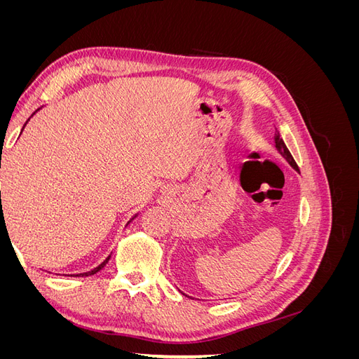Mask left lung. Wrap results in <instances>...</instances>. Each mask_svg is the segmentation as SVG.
Returning <instances> with one entry per match:
<instances>
[{
	"label": "left lung",
	"instance_id": "1",
	"mask_svg": "<svg viewBox=\"0 0 359 359\" xmlns=\"http://www.w3.org/2000/svg\"><path fill=\"white\" fill-rule=\"evenodd\" d=\"M274 140H276V148H277L278 153H280L281 156H283V157L286 158V161L289 163V165H290L293 169H295V170H298V172H299V168H298V165H297V161L293 160V157H292V154H290V151L287 149L286 144L283 142V139L280 137V133H278V132H276Z\"/></svg>",
	"mask_w": 359,
	"mask_h": 359
}]
</instances>
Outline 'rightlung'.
Returning <instances> with one entry per match:
<instances>
[{"label":"right lung","instance_id":"1","mask_svg":"<svg viewBox=\"0 0 359 359\" xmlns=\"http://www.w3.org/2000/svg\"><path fill=\"white\" fill-rule=\"evenodd\" d=\"M37 111H39V109H37ZM34 114H36V112H34ZM24 127H25V126H24ZM0 168H1V166H0ZM3 215H4V214L1 212V215H0V220H1V222H3ZM135 217H136V215H135ZM135 217H133V219H135ZM133 219H130V222H132ZM130 222H128V223H130ZM128 223H127V224H128ZM109 259H111V256H107V257H106V260H103V262H102L99 266H97V268H94V269L88 271V273L76 274V276H73V277H88V276H93V274H95V273H99V271H100V269H102V268H103V266L107 264V260H109Z\"/></svg>","mask_w":359,"mask_h":359}]
</instances>
